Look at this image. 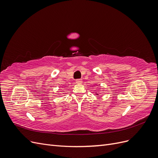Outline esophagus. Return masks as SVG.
<instances>
[{
	"label": "esophagus",
	"instance_id": "obj_1",
	"mask_svg": "<svg viewBox=\"0 0 158 158\" xmlns=\"http://www.w3.org/2000/svg\"><path fill=\"white\" fill-rule=\"evenodd\" d=\"M76 83L77 84H81L82 83V80H81V79L76 80Z\"/></svg>",
	"mask_w": 158,
	"mask_h": 158
}]
</instances>
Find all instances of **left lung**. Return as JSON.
<instances>
[{"label":"left lung","instance_id":"left-lung-1","mask_svg":"<svg viewBox=\"0 0 158 158\" xmlns=\"http://www.w3.org/2000/svg\"><path fill=\"white\" fill-rule=\"evenodd\" d=\"M96 85H97V86H98V84H96ZM95 94H96L97 95H99V94H98V93H96V92H95Z\"/></svg>","mask_w":158,"mask_h":158}]
</instances>
